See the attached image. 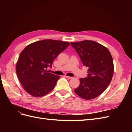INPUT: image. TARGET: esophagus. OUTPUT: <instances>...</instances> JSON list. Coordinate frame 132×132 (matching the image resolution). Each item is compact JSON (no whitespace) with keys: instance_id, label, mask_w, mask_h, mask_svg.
<instances>
[{"instance_id":"obj_1","label":"esophagus","mask_w":132,"mask_h":132,"mask_svg":"<svg viewBox=\"0 0 132 132\" xmlns=\"http://www.w3.org/2000/svg\"><path fill=\"white\" fill-rule=\"evenodd\" d=\"M65 77H66L67 78H68V79H69L73 78V77H68V76H65Z\"/></svg>"}]
</instances>
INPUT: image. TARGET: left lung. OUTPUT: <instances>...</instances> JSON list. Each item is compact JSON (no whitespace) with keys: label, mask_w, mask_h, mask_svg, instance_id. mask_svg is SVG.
<instances>
[{"label":"left lung","mask_w":132,"mask_h":132,"mask_svg":"<svg viewBox=\"0 0 132 132\" xmlns=\"http://www.w3.org/2000/svg\"><path fill=\"white\" fill-rule=\"evenodd\" d=\"M80 57L83 65L88 67L87 77L80 79L75 93L85 100L96 98L110 84L114 72L112 57L106 47L94 41L70 42Z\"/></svg>","instance_id":"left-lung-1"}]
</instances>
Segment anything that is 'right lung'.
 Listing matches in <instances>:
<instances>
[{
  "label": "right lung",
  "instance_id": "obj_1",
  "mask_svg": "<svg viewBox=\"0 0 132 132\" xmlns=\"http://www.w3.org/2000/svg\"><path fill=\"white\" fill-rule=\"evenodd\" d=\"M68 42L43 39L26 46L20 54L16 71L23 88L31 96L41 97L52 90L59 76L50 73L54 59L65 50Z\"/></svg>",
  "mask_w": 132,
  "mask_h": 132
}]
</instances>
